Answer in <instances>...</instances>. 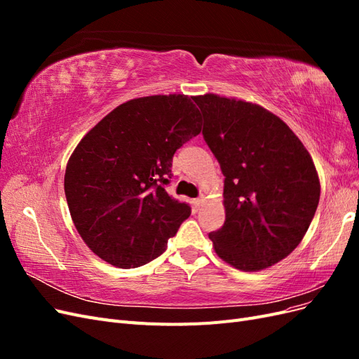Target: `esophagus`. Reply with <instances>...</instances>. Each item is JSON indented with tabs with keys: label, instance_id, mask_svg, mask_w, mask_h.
Returning <instances> with one entry per match:
<instances>
[{
	"label": "esophagus",
	"instance_id": "34e87169",
	"mask_svg": "<svg viewBox=\"0 0 359 359\" xmlns=\"http://www.w3.org/2000/svg\"><path fill=\"white\" fill-rule=\"evenodd\" d=\"M193 205H194V210L199 211V210H201V206L203 205V198H198V199H194V201H193Z\"/></svg>",
	"mask_w": 359,
	"mask_h": 359
}]
</instances>
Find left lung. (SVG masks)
I'll list each match as a JSON object with an SVG mask.
<instances>
[{"instance_id": "8db88e82", "label": "left lung", "mask_w": 359, "mask_h": 359, "mask_svg": "<svg viewBox=\"0 0 359 359\" xmlns=\"http://www.w3.org/2000/svg\"><path fill=\"white\" fill-rule=\"evenodd\" d=\"M202 135L224 175V224L210 233L215 253L241 271L289 256L316 212L320 184L306 147L262 106L215 94L193 97Z\"/></svg>"}]
</instances>
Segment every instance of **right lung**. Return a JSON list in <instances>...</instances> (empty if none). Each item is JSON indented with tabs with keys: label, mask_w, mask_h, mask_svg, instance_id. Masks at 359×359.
Masks as SVG:
<instances>
[{
	"label": "right lung",
	"mask_w": 359,
	"mask_h": 359,
	"mask_svg": "<svg viewBox=\"0 0 359 359\" xmlns=\"http://www.w3.org/2000/svg\"><path fill=\"white\" fill-rule=\"evenodd\" d=\"M201 128L190 97L170 94L119 104L83 136L64 191L76 229L100 259L127 269L165 252L191 212L165 190L172 158Z\"/></svg>",
	"instance_id": "1"
}]
</instances>
